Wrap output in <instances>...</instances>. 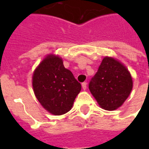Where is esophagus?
I'll return each mask as SVG.
<instances>
[{
  "mask_svg": "<svg viewBox=\"0 0 149 149\" xmlns=\"http://www.w3.org/2000/svg\"><path fill=\"white\" fill-rule=\"evenodd\" d=\"M82 88H83V89H84V90L86 89V88H87V83H86V82L82 83Z\"/></svg>",
  "mask_w": 149,
  "mask_h": 149,
  "instance_id": "esophagus-1",
  "label": "esophagus"
}]
</instances>
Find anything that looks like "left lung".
Segmentation results:
<instances>
[{
  "label": "left lung",
  "instance_id": "1",
  "mask_svg": "<svg viewBox=\"0 0 149 149\" xmlns=\"http://www.w3.org/2000/svg\"><path fill=\"white\" fill-rule=\"evenodd\" d=\"M132 86V78L127 67L117 59L104 56L88 88L101 109L113 111L125 103Z\"/></svg>",
  "mask_w": 149,
  "mask_h": 149
}]
</instances>
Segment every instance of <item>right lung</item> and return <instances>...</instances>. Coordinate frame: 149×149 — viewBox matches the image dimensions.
Wrapping results in <instances>:
<instances>
[{"label": "right lung", "mask_w": 149, "mask_h": 149, "mask_svg": "<svg viewBox=\"0 0 149 149\" xmlns=\"http://www.w3.org/2000/svg\"><path fill=\"white\" fill-rule=\"evenodd\" d=\"M35 97L52 115H63L72 108L81 84L65 68L59 55L50 53L35 68L32 77Z\"/></svg>", "instance_id": "1"}]
</instances>
